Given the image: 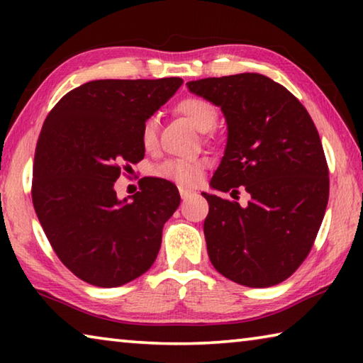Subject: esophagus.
Instances as JSON below:
<instances>
[{
	"mask_svg": "<svg viewBox=\"0 0 363 363\" xmlns=\"http://www.w3.org/2000/svg\"><path fill=\"white\" fill-rule=\"evenodd\" d=\"M179 194H181V199L186 200V199H189L190 195H194V190L186 189V187H179Z\"/></svg>",
	"mask_w": 363,
	"mask_h": 363,
	"instance_id": "34e87169",
	"label": "esophagus"
}]
</instances>
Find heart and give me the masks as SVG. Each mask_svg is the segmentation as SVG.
Wrapping results in <instances>:
<instances>
[{"instance_id":"heart-1","label":"heart","mask_w":363,"mask_h":363,"mask_svg":"<svg viewBox=\"0 0 363 363\" xmlns=\"http://www.w3.org/2000/svg\"><path fill=\"white\" fill-rule=\"evenodd\" d=\"M177 112L190 121L195 130L206 133L213 130L218 120V110L211 102L203 97H186L176 107ZM158 121L153 116H149L140 128V143L147 150H152L157 145ZM205 162L200 158H171L160 164L155 169L157 176L163 179L173 181L179 186H195L203 174Z\"/></svg>"}]
</instances>
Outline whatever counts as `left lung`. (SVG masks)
<instances>
[{"label": "left lung", "instance_id": "obj_1", "mask_svg": "<svg viewBox=\"0 0 363 363\" xmlns=\"http://www.w3.org/2000/svg\"><path fill=\"white\" fill-rule=\"evenodd\" d=\"M220 108L224 157L210 182L250 194L248 205L203 192L210 261L235 284L266 288L286 280L314 245L328 203V167L311 115L284 86L259 73L189 82Z\"/></svg>", "mask_w": 363, "mask_h": 363}]
</instances>
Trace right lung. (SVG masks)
Returning a JSON list of instances; mask_svg holds the SVG:
<instances>
[{
    "label": "right lung",
    "instance_id": "1",
    "mask_svg": "<svg viewBox=\"0 0 363 363\" xmlns=\"http://www.w3.org/2000/svg\"><path fill=\"white\" fill-rule=\"evenodd\" d=\"M181 78L96 79L72 89L46 116L33 160L32 200L51 247L78 279L125 285L150 269L179 206L173 182L150 177L120 200L121 164L145 155L143 123Z\"/></svg>",
    "mask_w": 363,
    "mask_h": 363
}]
</instances>
